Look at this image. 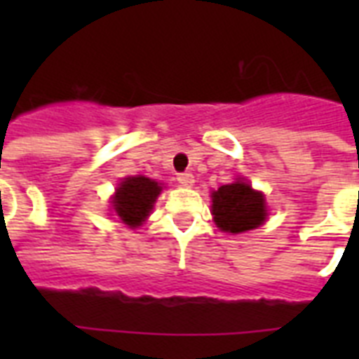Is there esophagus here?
<instances>
[{
    "label": "esophagus",
    "mask_w": 359,
    "mask_h": 359,
    "mask_svg": "<svg viewBox=\"0 0 359 359\" xmlns=\"http://www.w3.org/2000/svg\"><path fill=\"white\" fill-rule=\"evenodd\" d=\"M177 180H179V184L182 186H194L196 179H194V175L191 173H179L177 175Z\"/></svg>",
    "instance_id": "obj_1"
}]
</instances>
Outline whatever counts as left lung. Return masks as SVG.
I'll list each match as a JSON object with an SVG mask.
<instances>
[{"label": "left lung", "instance_id": "left-lung-1", "mask_svg": "<svg viewBox=\"0 0 359 359\" xmlns=\"http://www.w3.org/2000/svg\"><path fill=\"white\" fill-rule=\"evenodd\" d=\"M212 216L225 233H244L259 227L266 218L264 196L251 190L244 180L225 184L212 194Z\"/></svg>", "mask_w": 359, "mask_h": 359}]
</instances>
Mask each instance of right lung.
<instances>
[{"label":"right lung","instance_id":"1","mask_svg":"<svg viewBox=\"0 0 359 359\" xmlns=\"http://www.w3.org/2000/svg\"><path fill=\"white\" fill-rule=\"evenodd\" d=\"M160 191H162V186L154 180L141 177V175L128 177L121 182L114 197L115 212L123 219V224L137 227L141 222H145Z\"/></svg>","mask_w":359,"mask_h":359}]
</instances>
